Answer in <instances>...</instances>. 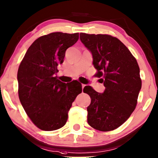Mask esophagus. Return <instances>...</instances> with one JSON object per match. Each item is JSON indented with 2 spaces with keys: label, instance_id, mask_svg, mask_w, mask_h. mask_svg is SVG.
<instances>
[{
  "label": "esophagus",
  "instance_id": "obj_1",
  "mask_svg": "<svg viewBox=\"0 0 158 158\" xmlns=\"http://www.w3.org/2000/svg\"><path fill=\"white\" fill-rule=\"evenodd\" d=\"M85 85H84V84H82V89H83V88L85 87Z\"/></svg>",
  "mask_w": 158,
  "mask_h": 158
}]
</instances>
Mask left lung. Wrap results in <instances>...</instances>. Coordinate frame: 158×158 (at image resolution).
Returning a JSON list of instances; mask_svg holds the SVG:
<instances>
[{"label": "left lung", "mask_w": 158, "mask_h": 158, "mask_svg": "<svg viewBox=\"0 0 158 158\" xmlns=\"http://www.w3.org/2000/svg\"><path fill=\"white\" fill-rule=\"evenodd\" d=\"M80 39L91 53L97 77L105 87L99 93L85 86L91 102L87 107L88 123L92 128L110 131L123 124L134 112L142 88L138 63L128 48L109 35L80 33Z\"/></svg>", "instance_id": "8db88e82"}]
</instances>
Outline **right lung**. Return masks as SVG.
<instances>
[{
    "label": "right lung",
    "instance_id": "obj_1",
    "mask_svg": "<svg viewBox=\"0 0 158 158\" xmlns=\"http://www.w3.org/2000/svg\"><path fill=\"white\" fill-rule=\"evenodd\" d=\"M79 38L78 33L52 32L29 47L19 67V98L27 114L43 131L63 127L75 98L82 92L76 81L65 83L55 76L65 52Z\"/></svg>",
    "mask_w": 158,
    "mask_h": 158
}]
</instances>
